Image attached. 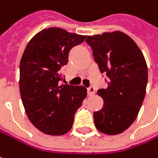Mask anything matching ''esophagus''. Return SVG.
Returning <instances> with one entry per match:
<instances>
[{
  "instance_id": "1",
  "label": "esophagus",
  "mask_w": 158,
  "mask_h": 158,
  "mask_svg": "<svg viewBox=\"0 0 158 158\" xmlns=\"http://www.w3.org/2000/svg\"><path fill=\"white\" fill-rule=\"evenodd\" d=\"M87 93H88V95L89 96L94 95V93H95V89H94V86H90V87L87 89Z\"/></svg>"
}]
</instances>
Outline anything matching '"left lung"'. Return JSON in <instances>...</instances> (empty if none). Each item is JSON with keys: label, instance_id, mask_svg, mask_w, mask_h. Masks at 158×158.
<instances>
[{"label": "left lung", "instance_id": "8db88e82", "mask_svg": "<svg viewBox=\"0 0 158 158\" xmlns=\"http://www.w3.org/2000/svg\"><path fill=\"white\" fill-rule=\"evenodd\" d=\"M86 42L101 73L109 77L107 88L97 92L103 106L94 112L95 127L107 135L122 133L135 121L145 98V57L134 40L121 31L88 36Z\"/></svg>", "mask_w": 158, "mask_h": 158}]
</instances>
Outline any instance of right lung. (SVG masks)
Here are the masks:
<instances>
[{
	"instance_id": "obj_1",
	"label": "right lung",
	"mask_w": 158,
	"mask_h": 158,
	"mask_svg": "<svg viewBox=\"0 0 158 158\" xmlns=\"http://www.w3.org/2000/svg\"><path fill=\"white\" fill-rule=\"evenodd\" d=\"M86 36L48 28L28 43L19 64V92L30 122L41 132L60 136L72 129L74 114L87 95L84 86L60 85L61 68L71 48Z\"/></svg>"
}]
</instances>
